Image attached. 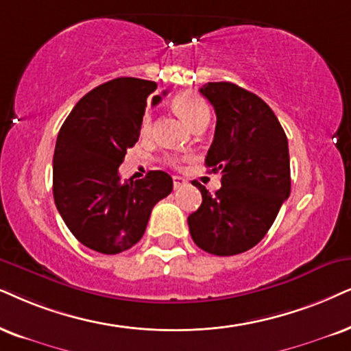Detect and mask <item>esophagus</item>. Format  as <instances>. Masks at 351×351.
<instances>
[{
	"label": "esophagus",
	"instance_id": "esophagus-1",
	"mask_svg": "<svg viewBox=\"0 0 351 351\" xmlns=\"http://www.w3.org/2000/svg\"><path fill=\"white\" fill-rule=\"evenodd\" d=\"M186 184V180L181 178V176H173V186H175V189H180L181 186Z\"/></svg>",
	"mask_w": 351,
	"mask_h": 351
}]
</instances>
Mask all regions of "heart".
I'll use <instances>...</instances> for the list:
<instances>
[{"label":"heart","mask_w":351,"mask_h":351,"mask_svg":"<svg viewBox=\"0 0 351 351\" xmlns=\"http://www.w3.org/2000/svg\"><path fill=\"white\" fill-rule=\"evenodd\" d=\"M173 108L175 112L188 123L191 128L197 126L201 123H207L210 112L208 106L201 95L194 94V92H181V94L175 95L171 100ZM152 132V114L149 112L144 113L143 121H141V134L149 136ZM178 158H171L173 165H178Z\"/></svg>","instance_id":"1"}]
</instances>
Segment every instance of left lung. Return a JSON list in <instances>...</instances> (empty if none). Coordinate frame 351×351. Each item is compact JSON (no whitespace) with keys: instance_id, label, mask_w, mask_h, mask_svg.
I'll return each mask as SVG.
<instances>
[{"instance_id":"8db88e82","label":"left lung","mask_w":351,"mask_h":351,"mask_svg":"<svg viewBox=\"0 0 351 351\" xmlns=\"http://www.w3.org/2000/svg\"><path fill=\"white\" fill-rule=\"evenodd\" d=\"M199 92L217 114L206 167L221 173L212 196L197 181L202 204L188 217L194 243L215 256L256 246L290 196V155L282 124L265 101L232 82H208Z\"/></svg>"}]
</instances>
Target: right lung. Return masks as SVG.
I'll return each mask as SVG.
<instances>
[{"mask_svg": "<svg viewBox=\"0 0 351 351\" xmlns=\"http://www.w3.org/2000/svg\"><path fill=\"white\" fill-rule=\"evenodd\" d=\"M157 84L118 77L84 95L66 118L53 155V197L66 227L84 246L118 254L143 238L150 212L173 189L165 171L121 181L119 165L141 134ZM167 90L163 92V95ZM162 100L152 97V105Z\"/></svg>", "mask_w": 351, "mask_h": 351, "instance_id": "obj_1", "label": "right lung"}]
</instances>
